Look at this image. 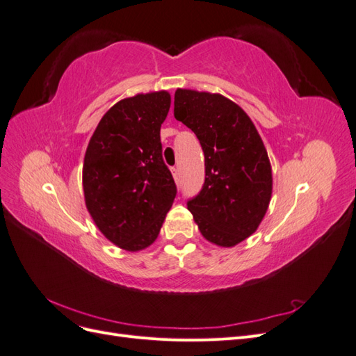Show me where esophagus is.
<instances>
[{
	"label": "esophagus",
	"instance_id": "esophagus-1",
	"mask_svg": "<svg viewBox=\"0 0 356 356\" xmlns=\"http://www.w3.org/2000/svg\"><path fill=\"white\" fill-rule=\"evenodd\" d=\"M172 175H174V179H175V182L178 184V182H179V170H178V168H172Z\"/></svg>",
	"mask_w": 356,
	"mask_h": 356
}]
</instances>
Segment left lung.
<instances>
[{"mask_svg": "<svg viewBox=\"0 0 356 356\" xmlns=\"http://www.w3.org/2000/svg\"><path fill=\"white\" fill-rule=\"evenodd\" d=\"M174 115L196 134L204 184L187 202L203 238L224 248L258 229L272 197V166L254 123L220 93L178 89Z\"/></svg>", "mask_w": 356, "mask_h": 356, "instance_id": "8db88e82", "label": "left lung"}]
</instances>
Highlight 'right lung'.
<instances>
[{"instance_id":"obj_1","label":"right lung","mask_w":356,"mask_h":356,"mask_svg":"<svg viewBox=\"0 0 356 356\" xmlns=\"http://www.w3.org/2000/svg\"><path fill=\"white\" fill-rule=\"evenodd\" d=\"M169 108L166 90L118 101L86 149V208L105 238L126 251H141L157 239L177 196L160 143Z\"/></svg>"}]
</instances>
